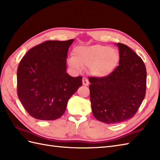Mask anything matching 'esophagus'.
Returning a JSON list of instances; mask_svg holds the SVG:
<instances>
[{
    "label": "esophagus",
    "instance_id": "esophagus-1",
    "mask_svg": "<svg viewBox=\"0 0 160 160\" xmlns=\"http://www.w3.org/2000/svg\"><path fill=\"white\" fill-rule=\"evenodd\" d=\"M83 84L84 86H88L89 85V81H88V79H86V77L83 78Z\"/></svg>",
    "mask_w": 160,
    "mask_h": 160
}]
</instances>
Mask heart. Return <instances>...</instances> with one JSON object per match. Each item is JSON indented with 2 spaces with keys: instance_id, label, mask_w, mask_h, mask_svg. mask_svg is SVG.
Listing matches in <instances>:
<instances>
[{
  "instance_id": "b5f03b06",
  "label": "heart",
  "mask_w": 160,
  "mask_h": 160,
  "mask_svg": "<svg viewBox=\"0 0 160 160\" xmlns=\"http://www.w3.org/2000/svg\"><path fill=\"white\" fill-rule=\"evenodd\" d=\"M120 55L118 51L108 46L96 44L79 47L73 50V57L68 60L70 66L78 70L82 67H92L94 75L105 77L109 75L118 65Z\"/></svg>"
}]
</instances>
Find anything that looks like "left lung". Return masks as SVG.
<instances>
[{
	"mask_svg": "<svg viewBox=\"0 0 160 160\" xmlns=\"http://www.w3.org/2000/svg\"><path fill=\"white\" fill-rule=\"evenodd\" d=\"M116 45L119 65L107 77L89 78L92 113L106 124L132 118L146 94L147 70L142 59L128 46Z\"/></svg>",
	"mask_w": 160,
	"mask_h": 160,
	"instance_id": "obj_1",
	"label": "left lung"
}]
</instances>
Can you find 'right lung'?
Masks as SVG:
<instances>
[{
	"label": "right lung",
	"instance_id": "add662e5",
	"mask_svg": "<svg viewBox=\"0 0 160 160\" xmlns=\"http://www.w3.org/2000/svg\"><path fill=\"white\" fill-rule=\"evenodd\" d=\"M73 41H46L31 48L20 62L18 97L33 118H60L69 98L82 86V77H70L66 72L67 54Z\"/></svg>",
	"mask_w": 160,
	"mask_h": 160
}]
</instances>
